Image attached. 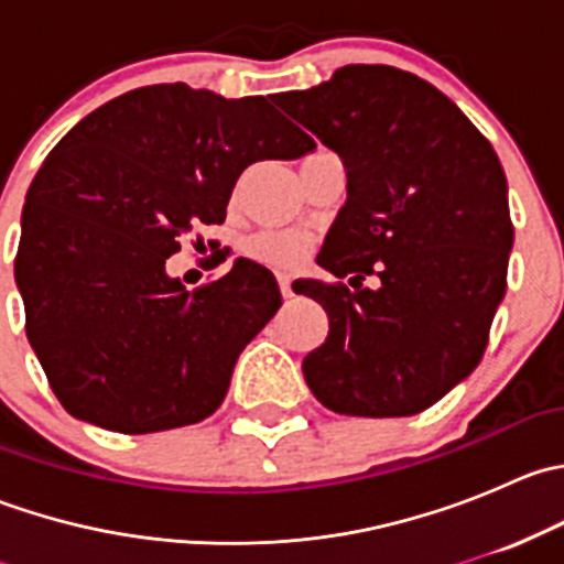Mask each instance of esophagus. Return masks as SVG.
<instances>
[{
    "label": "esophagus",
    "instance_id": "34e87169",
    "mask_svg": "<svg viewBox=\"0 0 564 564\" xmlns=\"http://www.w3.org/2000/svg\"><path fill=\"white\" fill-rule=\"evenodd\" d=\"M278 286H281L283 297H292V278H289L286 272H281V275H278Z\"/></svg>",
    "mask_w": 564,
    "mask_h": 564
}]
</instances>
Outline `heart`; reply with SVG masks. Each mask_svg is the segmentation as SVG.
Here are the masks:
<instances>
[{"label": "heart", "instance_id": "obj_1", "mask_svg": "<svg viewBox=\"0 0 564 564\" xmlns=\"http://www.w3.org/2000/svg\"><path fill=\"white\" fill-rule=\"evenodd\" d=\"M250 256L264 264H292L305 253V240L300 235H259L250 240Z\"/></svg>", "mask_w": 564, "mask_h": 564}]
</instances>
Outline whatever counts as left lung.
Listing matches in <instances>:
<instances>
[{"label": "left lung", "mask_w": 564, "mask_h": 564, "mask_svg": "<svg viewBox=\"0 0 564 564\" xmlns=\"http://www.w3.org/2000/svg\"><path fill=\"white\" fill-rule=\"evenodd\" d=\"M272 100L338 152L349 180L316 261L355 292L300 281L329 318L305 382L338 414L423 412L475 371L508 289L502 163L447 95L398 67L346 65Z\"/></svg>", "instance_id": "1"}]
</instances>
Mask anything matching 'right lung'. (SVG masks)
<instances>
[{
  "label": "right lung",
  "mask_w": 564,
  "mask_h": 564,
  "mask_svg": "<svg viewBox=\"0 0 564 564\" xmlns=\"http://www.w3.org/2000/svg\"><path fill=\"white\" fill-rule=\"evenodd\" d=\"M314 147L264 98L155 84L108 100L51 150L26 193L15 283L26 338L73 417L152 434L224 403L240 351L281 308L278 283L237 259L187 292L166 259L196 226L224 224L250 163Z\"/></svg>",
  "instance_id": "obj_1"
}]
</instances>
